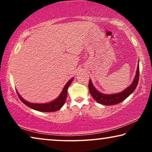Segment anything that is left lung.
<instances>
[{
  "label": "left lung",
  "instance_id": "left-lung-1",
  "mask_svg": "<svg viewBox=\"0 0 152 152\" xmlns=\"http://www.w3.org/2000/svg\"><path fill=\"white\" fill-rule=\"evenodd\" d=\"M139 80V61L138 66L137 67L136 72V75L134 77V80L129 86L124 89L122 92L115 93V94H104V93H100L93 86L91 80H89L88 83V89L90 91L91 95H92L93 99L97 102L103 105L111 106L117 104L124 101L126 97H128L136 88Z\"/></svg>",
  "mask_w": 152,
  "mask_h": 152
}]
</instances>
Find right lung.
Instances as JSON below:
<instances>
[{"label": "right lung", "mask_w": 152, "mask_h": 152, "mask_svg": "<svg viewBox=\"0 0 152 152\" xmlns=\"http://www.w3.org/2000/svg\"><path fill=\"white\" fill-rule=\"evenodd\" d=\"M73 77L70 79L68 82L66 83L65 86L64 87L63 90H62L61 93H60L59 97H57L55 100L50 102L48 103H44V104H38V103H31L25 100L23 97L20 96L19 93L17 92L18 96L19 97L20 100L23 103H24L26 106L28 107L31 108V109L37 110L38 111L41 112H54L57 111L59 110L61 108L63 107V105L65 103L66 97H67V92L68 88L69 86L71 84L72 80H73Z\"/></svg>", "instance_id": "1"}]
</instances>
